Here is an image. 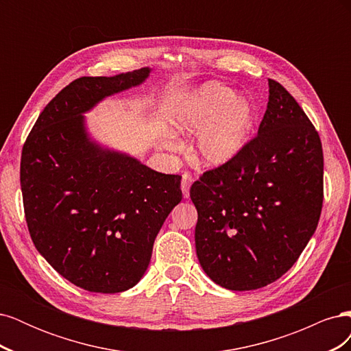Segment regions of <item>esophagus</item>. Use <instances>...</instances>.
Returning a JSON list of instances; mask_svg holds the SVG:
<instances>
[{
	"label": "esophagus",
	"mask_w": 351,
	"mask_h": 351,
	"mask_svg": "<svg viewBox=\"0 0 351 351\" xmlns=\"http://www.w3.org/2000/svg\"><path fill=\"white\" fill-rule=\"evenodd\" d=\"M192 183H193V177L190 176L189 173H184L182 176V192H183L184 197H189V195H190V186H192Z\"/></svg>",
	"instance_id": "1"
}]
</instances>
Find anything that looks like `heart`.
I'll use <instances>...</instances> for the list:
<instances>
[{"label": "heart", "instance_id": "1", "mask_svg": "<svg viewBox=\"0 0 351 351\" xmlns=\"http://www.w3.org/2000/svg\"><path fill=\"white\" fill-rule=\"evenodd\" d=\"M254 120L252 104L236 98V92L221 83H206L190 97L180 114L177 129L199 133L195 158L218 167L231 161L246 145ZM174 147L173 142H167Z\"/></svg>", "mask_w": 351, "mask_h": 351}]
</instances>
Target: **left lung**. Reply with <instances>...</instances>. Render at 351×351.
I'll return each instance as SVG.
<instances>
[{
    "mask_svg": "<svg viewBox=\"0 0 351 351\" xmlns=\"http://www.w3.org/2000/svg\"><path fill=\"white\" fill-rule=\"evenodd\" d=\"M258 134L190 187L196 253L208 277L234 291L281 278L317 227L324 202L321 137L282 84L268 79Z\"/></svg>",
    "mask_w": 351,
    "mask_h": 351,
    "instance_id": "1",
    "label": "left lung"
}]
</instances>
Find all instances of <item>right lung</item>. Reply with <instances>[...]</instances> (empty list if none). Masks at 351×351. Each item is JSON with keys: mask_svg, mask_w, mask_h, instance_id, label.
<instances>
[{"mask_svg": "<svg viewBox=\"0 0 351 351\" xmlns=\"http://www.w3.org/2000/svg\"><path fill=\"white\" fill-rule=\"evenodd\" d=\"M149 69L79 77L38 117L20 161L23 208L38 252L71 284L120 293L141 281L182 176L162 174L89 141L83 112L141 84Z\"/></svg>", "mask_w": 351, "mask_h": 351, "instance_id": "add662e5", "label": "right lung"}]
</instances>
